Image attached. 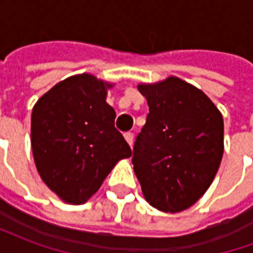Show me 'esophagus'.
Returning <instances> with one entry per match:
<instances>
[{
	"label": "esophagus",
	"instance_id": "34e87169",
	"mask_svg": "<svg viewBox=\"0 0 253 253\" xmlns=\"http://www.w3.org/2000/svg\"><path fill=\"white\" fill-rule=\"evenodd\" d=\"M125 139H126L127 143L131 146L132 141H134V134H132V132H125Z\"/></svg>",
	"mask_w": 253,
	"mask_h": 253
}]
</instances>
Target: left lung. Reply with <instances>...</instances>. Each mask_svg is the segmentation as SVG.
Wrapping results in <instances>:
<instances>
[{
  "label": "left lung",
  "mask_w": 253,
  "mask_h": 253,
  "mask_svg": "<svg viewBox=\"0 0 253 253\" xmlns=\"http://www.w3.org/2000/svg\"><path fill=\"white\" fill-rule=\"evenodd\" d=\"M149 114L138 134L132 164L150 206L186 210L217 175L223 154V119L201 89L177 77L139 84Z\"/></svg>",
  "instance_id": "1"
}]
</instances>
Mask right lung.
<instances>
[{
  "label": "right lung",
  "mask_w": 253,
  "mask_h": 253,
  "mask_svg": "<svg viewBox=\"0 0 253 253\" xmlns=\"http://www.w3.org/2000/svg\"><path fill=\"white\" fill-rule=\"evenodd\" d=\"M112 84L84 73L54 85L36 101L31 145L36 169L63 202L88 201L131 149L115 127L107 99Z\"/></svg>",
  "instance_id": "1"
}]
</instances>
